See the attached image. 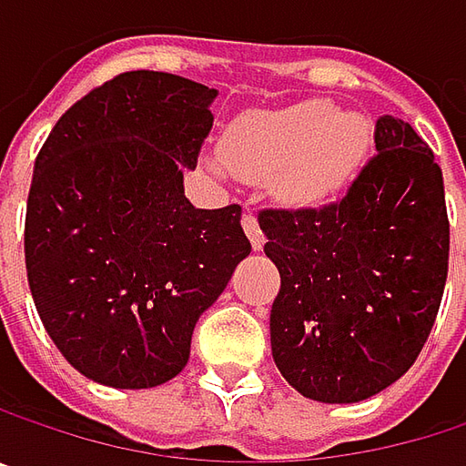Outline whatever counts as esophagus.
I'll list each match as a JSON object with an SVG mask.
<instances>
[{
    "label": "esophagus",
    "mask_w": 466,
    "mask_h": 466,
    "mask_svg": "<svg viewBox=\"0 0 466 466\" xmlns=\"http://www.w3.org/2000/svg\"><path fill=\"white\" fill-rule=\"evenodd\" d=\"M242 229L248 234L253 250H261V248H264V234L258 229V218H256L253 213H245V216H242Z\"/></svg>",
    "instance_id": "obj_1"
}]
</instances>
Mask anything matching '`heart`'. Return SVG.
<instances>
[{"mask_svg":"<svg viewBox=\"0 0 466 466\" xmlns=\"http://www.w3.org/2000/svg\"><path fill=\"white\" fill-rule=\"evenodd\" d=\"M372 150V124L339 113L329 99L239 118L224 137V161L237 177L275 180L283 202L321 208L353 186Z\"/></svg>","mask_w":466,"mask_h":466,"instance_id":"1","label":"heart"}]
</instances>
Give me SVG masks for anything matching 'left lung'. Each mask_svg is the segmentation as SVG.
Wrapping results in <instances>:
<instances>
[{"instance_id": "1", "label": "left lung", "mask_w": 466, "mask_h": 466, "mask_svg": "<svg viewBox=\"0 0 466 466\" xmlns=\"http://www.w3.org/2000/svg\"><path fill=\"white\" fill-rule=\"evenodd\" d=\"M348 194L321 210H261L280 272L272 359L302 397L348 405L400 380L434 326L448 278L442 172L410 124L383 116Z\"/></svg>"}]
</instances>
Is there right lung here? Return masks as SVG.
<instances>
[{
    "instance_id": "1",
    "label": "right lung",
    "mask_w": 466,
    "mask_h": 466,
    "mask_svg": "<svg viewBox=\"0 0 466 466\" xmlns=\"http://www.w3.org/2000/svg\"><path fill=\"white\" fill-rule=\"evenodd\" d=\"M216 96L180 75L124 72L75 102L35 161L29 289L61 356L94 383L172 380L250 253L239 205L199 210L183 191Z\"/></svg>"
}]
</instances>
